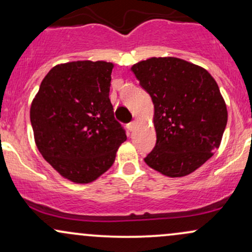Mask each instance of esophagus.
Here are the masks:
<instances>
[{"label": "esophagus", "mask_w": 252, "mask_h": 252, "mask_svg": "<svg viewBox=\"0 0 252 252\" xmlns=\"http://www.w3.org/2000/svg\"><path fill=\"white\" fill-rule=\"evenodd\" d=\"M136 124H137V123H136V121H131V122L128 123V126H128V130L132 131V130L136 128Z\"/></svg>", "instance_id": "1"}]
</instances>
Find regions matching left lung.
I'll return each mask as SVG.
<instances>
[{"mask_svg": "<svg viewBox=\"0 0 252 252\" xmlns=\"http://www.w3.org/2000/svg\"><path fill=\"white\" fill-rule=\"evenodd\" d=\"M154 104L156 143L144 162L176 178L194 172L220 144L227 110L206 70L178 58H150L131 67Z\"/></svg>", "mask_w": 252, "mask_h": 252, "instance_id": "8db88e82", "label": "left lung"}]
</instances>
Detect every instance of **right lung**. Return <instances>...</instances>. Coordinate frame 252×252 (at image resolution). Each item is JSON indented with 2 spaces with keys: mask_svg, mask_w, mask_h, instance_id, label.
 Segmentation results:
<instances>
[{
  "mask_svg": "<svg viewBox=\"0 0 252 252\" xmlns=\"http://www.w3.org/2000/svg\"><path fill=\"white\" fill-rule=\"evenodd\" d=\"M112 68L111 63L89 60L58 65L32 103L37 149L60 175L78 184L106 172L126 140L109 98Z\"/></svg>",
  "mask_w": 252,
  "mask_h": 252,
  "instance_id": "add662e5",
  "label": "right lung"
}]
</instances>
